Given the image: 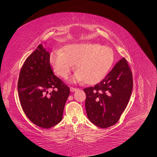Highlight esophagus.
Wrapping results in <instances>:
<instances>
[{
  "mask_svg": "<svg viewBox=\"0 0 157 157\" xmlns=\"http://www.w3.org/2000/svg\"><path fill=\"white\" fill-rule=\"evenodd\" d=\"M77 90V88H73V87H71L70 88V90H71V92H75L76 90Z\"/></svg>",
  "mask_w": 157,
  "mask_h": 157,
  "instance_id": "34e87169",
  "label": "esophagus"
}]
</instances>
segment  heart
<instances>
[{
    "instance_id": "b5f03b06",
    "label": "heart",
    "mask_w": 157,
    "mask_h": 157,
    "mask_svg": "<svg viewBox=\"0 0 157 157\" xmlns=\"http://www.w3.org/2000/svg\"><path fill=\"white\" fill-rule=\"evenodd\" d=\"M114 61L113 50L96 43L70 44L64 47L63 52L56 51L50 58L54 72L62 78H67L74 68L78 71L71 78L73 82L84 80L88 84H94L104 78Z\"/></svg>"
}]
</instances>
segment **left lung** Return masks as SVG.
<instances>
[{
	"instance_id": "1",
	"label": "left lung",
	"mask_w": 157,
	"mask_h": 157,
	"mask_svg": "<svg viewBox=\"0 0 157 157\" xmlns=\"http://www.w3.org/2000/svg\"><path fill=\"white\" fill-rule=\"evenodd\" d=\"M132 88V71L123 58L100 82L84 89L88 119L102 128L115 124L130 100Z\"/></svg>"
}]
</instances>
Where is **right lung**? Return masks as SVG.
<instances>
[{"instance_id":"1","label":"right lung","mask_w":157,"mask_h":157,"mask_svg":"<svg viewBox=\"0 0 157 157\" xmlns=\"http://www.w3.org/2000/svg\"><path fill=\"white\" fill-rule=\"evenodd\" d=\"M17 90L23 110L35 125L50 128L62 120L69 88L54 75L49 52L42 44L23 63Z\"/></svg>"}]
</instances>
